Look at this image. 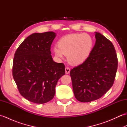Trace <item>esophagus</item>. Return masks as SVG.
I'll return each mask as SVG.
<instances>
[{"label": "esophagus", "mask_w": 127, "mask_h": 127, "mask_svg": "<svg viewBox=\"0 0 127 127\" xmlns=\"http://www.w3.org/2000/svg\"><path fill=\"white\" fill-rule=\"evenodd\" d=\"M65 70V74H69L70 71V68H68V67H66Z\"/></svg>", "instance_id": "34e87169"}]
</instances>
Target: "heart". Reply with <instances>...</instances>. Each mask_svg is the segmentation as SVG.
<instances>
[{"instance_id":"b5f03b06","label":"heart","mask_w":127,"mask_h":127,"mask_svg":"<svg viewBox=\"0 0 127 127\" xmlns=\"http://www.w3.org/2000/svg\"><path fill=\"white\" fill-rule=\"evenodd\" d=\"M94 40L90 35L85 33L69 34L59 40L58 46H54V52L58 58L67 56L70 63L79 65L89 57L93 49Z\"/></svg>"}]
</instances>
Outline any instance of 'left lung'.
I'll return each mask as SVG.
<instances>
[{"label": "left lung", "mask_w": 127, "mask_h": 127, "mask_svg": "<svg viewBox=\"0 0 127 127\" xmlns=\"http://www.w3.org/2000/svg\"><path fill=\"white\" fill-rule=\"evenodd\" d=\"M95 33V44L89 57L70 72L74 95L81 102L101 98L114 84L117 70L114 45L103 35Z\"/></svg>", "instance_id": "8db88e82"}]
</instances>
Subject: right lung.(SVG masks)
Instances as JSON below:
<instances>
[{
	"mask_svg": "<svg viewBox=\"0 0 127 127\" xmlns=\"http://www.w3.org/2000/svg\"><path fill=\"white\" fill-rule=\"evenodd\" d=\"M56 34L33 33L21 43L13 58L12 75L20 94L28 100L44 104L52 100L65 65L54 62L51 46Z\"/></svg>",
	"mask_w": 127,
	"mask_h": 127,
	"instance_id": "add662e5",
	"label": "right lung"
}]
</instances>
